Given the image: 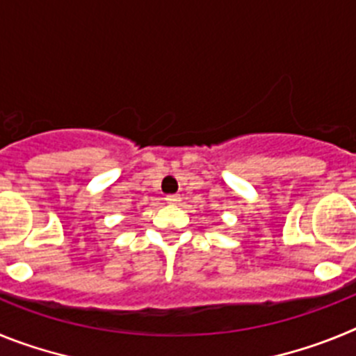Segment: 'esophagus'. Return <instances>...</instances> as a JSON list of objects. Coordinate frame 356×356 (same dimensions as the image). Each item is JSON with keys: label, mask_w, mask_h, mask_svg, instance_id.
Segmentation results:
<instances>
[{"label": "esophagus", "mask_w": 356, "mask_h": 356, "mask_svg": "<svg viewBox=\"0 0 356 356\" xmlns=\"http://www.w3.org/2000/svg\"><path fill=\"white\" fill-rule=\"evenodd\" d=\"M165 201L171 203V205H176V203L180 201V196H178V194H169V196H165Z\"/></svg>", "instance_id": "1"}]
</instances>
